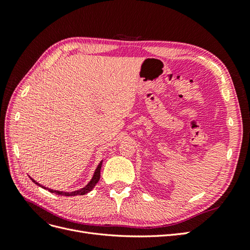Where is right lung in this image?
Segmentation results:
<instances>
[{
	"instance_id": "right-lung-1",
	"label": "right lung",
	"mask_w": 250,
	"mask_h": 250,
	"mask_svg": "<svg viewBox=\"0 0 250 250\" xmlns=\"http://www.w3.org/2000/svg\"><path fill=\"white\" fill-rule=\"evenodd\" d=\"M102 162H103V161H101V162L99 163V165H98V167L96 168L95 173H94V175H93L92 179L89 180V183H88L85 187H83V188H79V190L73 191V192H63V191L53 190V188H46V187H43V186L40 185V184L37 183V181H35L33 178H31L30 176H29V177L31 178V180L33 181V183H34L35 185L40 186V187H42V188H46V190H48V191H49V192H51V193H55L56 195H62V196H77V195H84V194H87L88 192L92 191L93 188H95V186L97 185L98 181H99V179H100V171H101V167H102Z\"/></svg>"
}]
</instances>
